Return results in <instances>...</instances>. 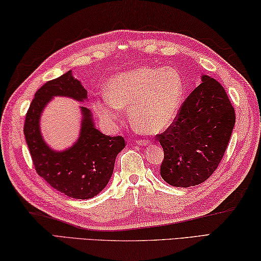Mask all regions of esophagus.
I'll return each mask as SVG.
<instances>
[{
  "mask_svg": "<svg viewBox=\"0 0 261 261\" xmlns=\"http://www.w3.org/2000/svg\"><path fill=\"white\" fill-rule=\"evenodd\" d=\"M136 143L140 144V145H148L150 142L148 140H144V139H141V140H138L136 141Z\"/></svg>",
  "mask_w": 261,
  "mask_h": 261,
  "instance_id": "esophagus-1",
  "label": "esophagus"
}]
</instances>
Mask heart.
<instances>
[{"label":"heart","mask_w":261,"mask_h":261,"mask_svg":"<svg viewBox=\"0 0 261 261\" xmlns=\"http://www.w3.org/2000/svg\"><path fill=\"white\" fill-rule=\"evenodd\" d=\"M182 98L184 82L174 68L142 66L113 77L109 94L100 96L97 112L105 122L112 123L121 108H130L132 122L153 134L171 125Z\"/></svg>","instance_id":"obj_1"}]
</instances>
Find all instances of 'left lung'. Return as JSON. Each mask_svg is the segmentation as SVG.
<instances>
[{
  "mask_svg": "<svg viewBox=\"0 0 261 261\" xmlns=\"http://www.w3.org/2000/svg\"><path fill=\"white\" fill-rule=\"evenodd\" d=\"M236 113L220 82L202 75L174 120L156 139L164 150L161 175L181 188L200 185L217 170L229 143Z\"/></svg>",
  "mask_w": 261,
  "mask_h": 261,
  "instance_id": "8db88e82",
  "label": "left lung"
}]
</instances>
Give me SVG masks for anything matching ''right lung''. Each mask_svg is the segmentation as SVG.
I'll list each match as a JSON object with an SVG mask.
<instances>
[{
	"label": "right lung",
	"instance_id": "right-lung-1",
	"mask_svg": "<svg viewBox=\"0 0 261 261\" xmlns=\"http://www.w3.org/2000/svg\"><path fill=\"white\" fill-rule=\"evenodd\" d=\"M54 96L76 100L87 98V90L71 71L50 80L34 95L24 122L27 147L38 174L59 193L76 199H88L99 194L112 176L117 154L125 148L122 136H108L96 129L90 110L81 107L80 138L72 148L56 152L43 142L40 134V116Z\"/></svg>",
	"mask_w": 261,
	"mask_h": 261
}]
</instances>
